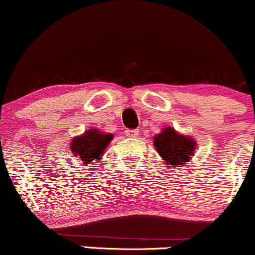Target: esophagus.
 <instances>
[{
	"label": "esophagus",
	"mask_w": 255,
	"mask_h": 255,
	"mask_svg": "<svg viewBox=\"0 0 255 255\" xmlns=\"http://www.w3.org/2000/svg\"><path fill=\"white\" fill-rule=\"evenodd\" d=\"M126 135L129 137H136L139 135V130L137 129H127L126 130Z\"/></svg>",
	"instance_id": "1"
}]
</instances>
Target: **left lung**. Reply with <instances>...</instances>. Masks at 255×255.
<instances>
[{"instance_id":"obj_1","label":"left lung","mask_w":255,"mask_h":255,"mask_svg":"<svg viewBox=\"0 0 255 255\" xmlns=\"http://www.w3.org/2000/svg\"><path fill=\"white\" fill-rule=\"evenodd\" d=\"M153 145L168 165L180 166L191 159L195 151V141L191 137L177 134L172 128H164L154 136Z\"/></svg>"}]
</instances>
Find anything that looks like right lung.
Segmentation results:
<instances>
[{"mask_svg":"<svg viewBox=\"0 0 255 255\" xmlns=\"http://www.w3.org/2000/svg\"><path fill=\"white\" fill-rule=\"evenodd\" d=\"M113 140V134H104L101 130L89 129L84 135L72 140L71 150L83 162V166H89L93 160L101 159L104 150Z\"/></svg>","mask_w":255,"mask_h":255,"instance_id":"right-lung-1","label":"right lung"}]
</instances>
